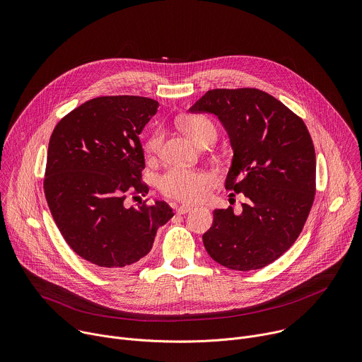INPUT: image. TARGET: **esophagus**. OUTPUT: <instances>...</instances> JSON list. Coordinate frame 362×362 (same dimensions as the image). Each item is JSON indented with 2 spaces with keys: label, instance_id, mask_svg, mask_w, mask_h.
Instances as JSON below:
<instances>
[{
  "label": "esophagus",
  "instance_id": "esophagus-1",
  "mask_svg": "<svg viewBox=\"0 0 362 362\" xmlns=\"http://www.w3.org/2000/svg\"><path fill=\"white\" fill-rule=\"evenodd\" d=\"M190 211H193V206L182 204V206H179V208L176 209V214H177V215H185V214H187V212H190Z\"/></svg>",
  "mask_w": 362,
  "mask_h": 362
}]
</instances>
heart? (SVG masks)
Masks as SVG:
<instances>
[{"label": "heart", "instance_id": "1", "mask_svg": "<svg viewBox=\"0 0 362 362\" xmlns=\"http://www.w3.org/2000/svg\"><path fill=\"white\" fill-rule=\"evenodd\" d=\"M182 130L194 141L200 143L203 140H215L216 127L215 124L200 116H187L180 122ZM160 133H154L146 143L147 151H156L160 146ZM211 176L200 172H192L186 169H170L160 177V189L165 194L185 200L196 202L204 197L211 185Z\"/></svg>", "mask_w": 362, "mask_h": 362}]
</instances>
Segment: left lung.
Instances as JSON below:
<instances>
[{
    "label": "left lung",
    "instance_id": "left-lung-1",
    "mask_svg": "<svg viewBox=\"0 0 362 362\" xmlns=\"http://www.w3.org/2000/svg\"><path fill=\"white\" fill-rule=\"evenodd\" d=\"M190 113L215 115L233 150L226 189L243 193L242 212L215 209L203 245L233 271L261 269L299 236L315 197V148L305 123L257 88H215Z\"/></svg>",
    "mask_w": 362,
    "mask_h": 362
}]
</instances>
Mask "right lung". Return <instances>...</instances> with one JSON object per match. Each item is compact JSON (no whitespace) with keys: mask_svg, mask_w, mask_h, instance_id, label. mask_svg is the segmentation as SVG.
Instances as JSON below:
<instances>
[{"mask_svg":"<svg viewBox=\"0 0 362 362\" xmlns=\"http://www.w3.org/2000/svg\"><path fill=\"white\" fill-rule=\"evenodd\" d=\"M158 107L147 97H97L63 117L49 137L44 193L51 215L69 246L103 269L136 267L173 218L162 200L124 206L127 192H148L140 182L139 136Z\"/></svg>","mask_w":362,"mask_h":362,"instance_id":"1","label":"right lung"}]
</instances>
